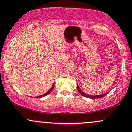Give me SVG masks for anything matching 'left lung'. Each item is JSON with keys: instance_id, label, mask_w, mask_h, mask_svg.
I'll list each match as a JSON object with an SVG mask.
<instances>
[{"instance_id": "left-lung-1", "label": "left lung", "mask_w": 132, "mask_h": 132, "mask_svg": "<svg viewBox=\"0 0 132 132\" xmlns=\"http://www.w3.org/2000/svg\"><path fill=\"white\" fill-rule=\"evenodd\" d=\"M77 89H78V92L80 93V94H81L84 97H88V98H91V99H96V98H101V97H103L104 96H105L106 95V94H108L109 93V91L108 92H106L104 94H100V95H89V94H88L86 93H85V92H83V91L81 90V89H80V87H79L78 83H77Z\"/></svg>"}]
</instances>
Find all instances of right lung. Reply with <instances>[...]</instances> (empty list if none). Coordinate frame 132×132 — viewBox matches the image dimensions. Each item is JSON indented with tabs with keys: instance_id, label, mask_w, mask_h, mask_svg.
<instances>
[{
	"instance_id": "obj_1",
	"label": "right lung",
	"mask_w": 132,
	"mask_h": 132,
	"mask_svg": "<svg viewBox=\"0 0 132 132\" xmlns=\"http://www.w3.org/2000/svg\"><path fill=\"white\" fill-rule=\"evenodd\" d=\"M54 88V83H53V85H52V87H51V88H50V89H49V90L47 92H46V93H44V94H42V95H40V96H36V97H35V98H41V97H44V96H46L48 95V94H49V93H50L51 92V91H52V90H53Z\"/></svg>"
}]
</instances>
